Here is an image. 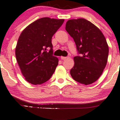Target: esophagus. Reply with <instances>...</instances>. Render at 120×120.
Segmentation results:
<instances>
[{
	"label": "esophagus",
	"instance_id": "1",
	"mask_svg": "<svg viewBox=\"0 0 120 120\" xmlns=\"http://www.w3.org/2000/svg\"><path fill=\"white\" fill-rule=\"evenodd\" d=\"M67 58H68V57H64V56H61V60H65V59H66Z\"/></svg>",
	"mask_w": 120,
	"mask_h": 120
}]
</instances>
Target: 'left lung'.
<instances>
[{
	"label": "left lung",
	"instance_id": "obj_1",
	"mask_svg": "<svg viewBox=\"0 0 120 120\" xmlns=\"http://www.w3.org/2000/svg\"><path fill=\"white\" fill-rule=\"evenodd\" d=\"M65 29L82 54L74 57L71 76L81 84H91L100 77L106 65L109 50L106 40L98 27L83 18L69 20Z\"/></svg>",
	"mask_w": 120,
	"mask_h": 120
}]
</instances>
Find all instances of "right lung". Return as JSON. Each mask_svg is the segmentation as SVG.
I'll return each instance as SVG.
<instances>
[{
    "label": "right lung",
    "mask_w": 120,
    "mask_h": 120,
    "mask_svg": "<svg viewBox=\"0 0 120 120\" xmlns=\"http://www.w3.org/2000/svg\"><path fill=\"white\" fill-rule=\"evenodd\" d=\"M64 19L45 17L26 26L18 39L15 56L22 75L28 82L39 85L48 81L55 71L59 59L52 55L51 39ZM50 50L47 51V49Z\"/></svg>",
    "instance_id": "1"
}]
</instances>
